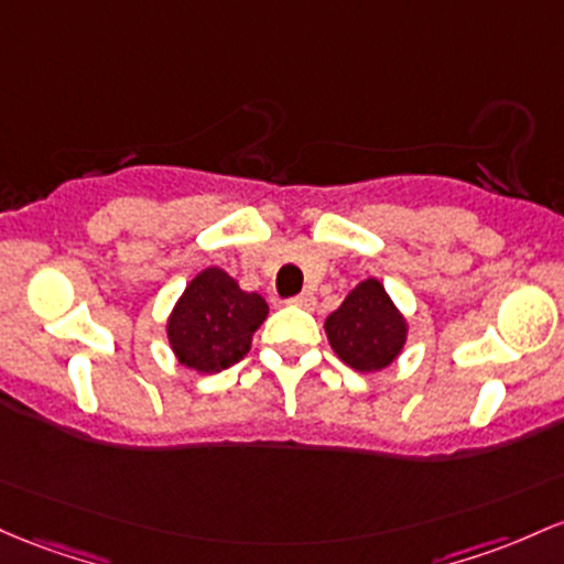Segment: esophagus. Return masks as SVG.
Segmentation results:
<instances>
[{"label":"esophagus","mask_w":564,"mask_h":564,"mask_svg":"<svg viewBox=\"0 0 564 564\" xmlns=\"http://www.w3.org/2000/svg\"><path fill=\"white\" fill-rule=\"evenodd\" d=\"M292 305L305 307V311H313V307H315V296L311 292H302V294L292 296Z\"/></svg>","instance_id":"34e87169"}]
</instances>
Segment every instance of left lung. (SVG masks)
<instances>
[{
	"label": "left lung",
	"mask_w": 564,
	"mask_h": 564,
	"mask_svg": "<svg viewBox=\"0 0 564 564\" xmlns=\"http://www.w3.org/2000/svg\"><path fill=\"white\" fill-rule=\"evenodd\" d=\"M324 329L332 350L356 372L391 367L406 343V318L377 278L358 283Z\"/></svg>",
	"instance_id": "1"
}]
</instances>
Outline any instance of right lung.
I'll return each mask as SVG.
<instances>
[{"label":"right lung","mask_w":564,"mask_h":564,"mask_svg":"<svg viewBox=\"0 0 564 564\" xmlns=\"http://www.w3.org/2000/svg\"><path fill=\"white\" fill-rule=\"evenodd\" d=\"M264 318V296L243 292L221 268H206L178 296L165 332L178 364L200 375H214L249 352L253 332Z\"/></svg>","instance_id":"obj_1"}]
</instances>
